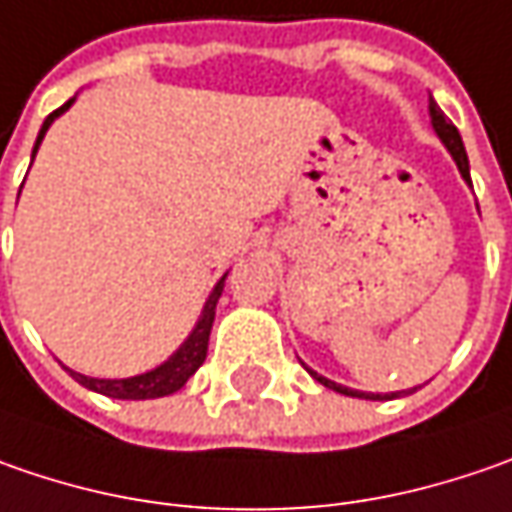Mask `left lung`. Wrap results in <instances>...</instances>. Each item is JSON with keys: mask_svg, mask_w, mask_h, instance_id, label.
Wrapping results in <instances>:
<instances>
[{"mask_svg": "<svg viewBox=\"0 0 512 512\" xmlns=\"http://www.w3.org/2000/svg\"><path fill=\"white\" fill-rule=\"evenodd\" d=\"M430 123H433V131L438 134V140L444 143V148L450 151V157L456 160L458 171H461V177H464V183L470 186V160H467V151H464V143H461V134H458V128L450 120H447V114L438 108V102L430 97ZM309 369V367H306ZM309 375L323 384V387L335 389V392H341V395H352V398H367V401H384V398H398L401 392H387V395H381V392H361V389H352L344 387V384H335V381H329V378H323L318 375L315 369H309ZM415 389V387H412ZM412 389H404V392H412Z\"/></svg>", "mask_w": 512, "mask_h": 512, "instance_id": "1", "label": "left lung"}]
</instances>
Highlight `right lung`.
I'll list each match as a JSON object with an SVG mask.
<instances>
[{"mask_svg": "<svg viewBox=\"0 0 512 512\" xmlns=\"http://www.w3.org/2000/svg\"><path fill=\"white\" fill-rule=\"evenodd\" d=\"M74 100H77V97H74ZM74 100H68L62 108H56L54 114H48V117H45V123H42V128H39V137H36L34 154H31V157H36V151H39V145H42V140H45V131L51 128V123H54L56 117H62V114L74 105ZM226 275H229V272H226ZM226 275L214 283L212 295L206 298V306H203L200 318H197V323H194V329L189 332V338L177 346V349L168 355L160 367L148 369V372H140V375H131V378H91V375H82V372H74V369H68V372L77 378L82 387L94 389V392L108 395V398H123V401L163 398V395H171V392L183 389L186 387V381H189L191 375L203 367V361H206L214 312H217V300H220V295H223Z\"/></svg>", "mask_w": 512, "mask_h": 512, "instance_id": "right-lung-1", "label": "right lung"}]
</instances>
